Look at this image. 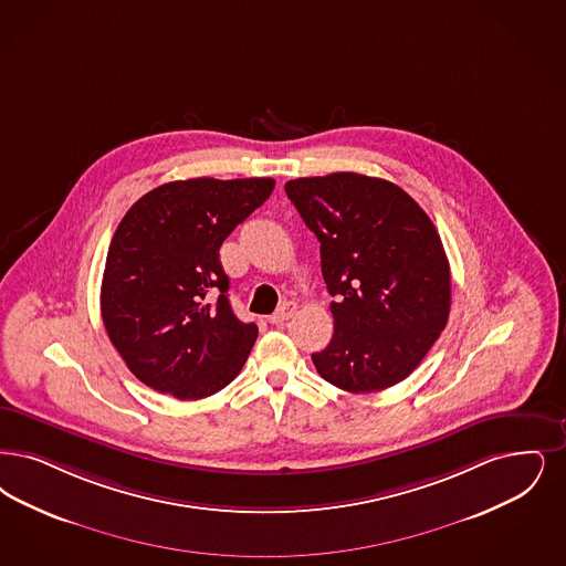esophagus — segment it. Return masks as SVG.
Segmentation results:
<instances>
[{"mask_svg":"<svg viewBox=\"0 0 566 566\" xmlns=\"http://www.w3.org/2000/svg\"><path fill=\"white\" fill-rule=\"evenodd\" d=\"M294 312H296V303L286 301V303L280 305V310H277L273 316H270V322H272V324H284L289 317H293Z\"/></svg>","mask_w":566,"mask_h":566,"instance_id":"obj_1","label":"esophagus"}]
</instances>
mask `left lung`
Instances as JSON below:
<instances>
[{"label":"left lung","mask_w":566,"mask_h":566,"mask_svg":"<svg viewBox=\"0 0 566 566\" xmlns=\"http://www.w3.org/2000/svg\"><path fill=\"white\" fill-rule=\"evenodd\" d=\"M319 240L335 335L312 354L319 377L381 391L419 366L447 326L451 268L423 208L394 182L358 172L284 185Z\"/></svg>","instance_id":"8db88e82"}]
</instances>
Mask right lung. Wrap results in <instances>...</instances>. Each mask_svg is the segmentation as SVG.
<instances>
[{
    "label": "right lung",
    "instance_id": "obj_1",
    "mask_svg": "<svg viewBox=\"0 0 566 566\" xmlns=\"http://www.w3.org/2000/svg\"><path fill=\"white\" fill-rule=\"evenodd\" d=\"M273 187V179L166 182L124 214L107 252L101 314L138 381L200 400L238 377L259 328L233 314L219 249ZM210 292L220 298L210 302Z\"/></svg>",
    "mask_w": 566,
    "mask_h": 566
}]
</instances>
